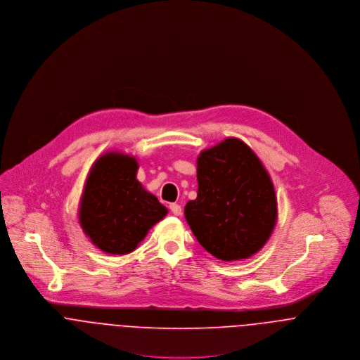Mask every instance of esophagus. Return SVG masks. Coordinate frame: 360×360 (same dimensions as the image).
<instances>
[{"instance_id": "obj_1", "label": "esophagus", "mask_w": 360, "mask_h": 360, "mask_svg": "<svg viewBox=\"0 0 360 360\" xmlns=\"http://www.w3.org/2000/svg\"><path fill=\"white\" fill-rule=\"evenodd\" d=\"M169 210L172 211L174 215H181V214H182V208H181L179 204H175V202L169 204Z\"/></svg>"}]
</instances>
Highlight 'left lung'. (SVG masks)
I'll return each mask as SVG.
<instances>
[{"instance_id": "1", "label": "left lung", "mask_w": 360, "mask_h": 360, "mask_svg": "<svg viewBox=\"0 0 360 360\" xmlns=\"http://www.w3.org/2000/svg\"><path fill=\"white\" fill-rule=\"evenodd\" d=\"M198 198L185 218L200 244L222 261L247 259L271 238L278 199L269 172L239 138H226L198 158Z\"/></svg>"}]
</instances>
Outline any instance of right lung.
I'll use <instances>...</instances> for the list:
<instances>
[{
  "instance_id": "1",
  "label": "right lung",
  "mask_w": 360,
  "mask_h": 360,
  "mask_svg": "<svg viewBox=\"0 0 360 360\" xmlns=\"http://www.w3.org/2000/svg\"><path fill=\"white\" fill-rule=\"evenodd\" d=\"M138 161L108 152L92 164L81 193L79 222L89 241L113 255L132 252L168 214L136 179Z\"/></svg>"
}]
</instances>
